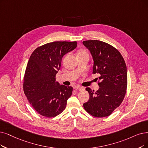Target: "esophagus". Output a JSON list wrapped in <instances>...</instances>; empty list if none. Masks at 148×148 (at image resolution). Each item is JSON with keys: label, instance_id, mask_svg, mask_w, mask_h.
Here are the masks:
<instances>
[{"label": "esophagus", "instance_id": "1", "mask_svg": "<svg viewBox=\"0 0 148 148\" xmlns=\"http://www.w3.org/2000/svg\"><path fill=\"white\" fill-rule=\"evenodd\" d=\"M75 88H76V90H78V91H82V90H84V87H80V86L76 87H75Z\"/></svg>", "mask_w": 148, "mask_h": 148}]
</instances>
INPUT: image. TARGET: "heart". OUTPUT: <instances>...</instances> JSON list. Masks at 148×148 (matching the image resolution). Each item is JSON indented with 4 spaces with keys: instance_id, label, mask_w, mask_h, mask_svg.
I'll return each mask as SVG.
<instances>
[{
    "instance_id": "heart-1",
    "label": "heart",
    "mask_w": 148,
    "mask_h": 148,
    "mask_svg": "<svg viewBox=\"0 0 148 148\" xmlns=\"http://www.w3.org/2000/svg\"><path fill=\"white\" fill-rule=\"evenodd\" d=\"M78 56H88L87 51L84 49H79L78 51Z\"/></svg>"
}]
</instances>
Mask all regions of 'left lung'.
Listing matches in <instances>:
<instances>
[{
  "mask_svg": "<svg viewBox=\"0 0 148 148\" xmlns=\"http://www.w3.org/2000/svg\"><path fill=\"white\" fill-rule=\"evenodd\" d=\"M82 43L93 57V73L99 75V90L86 88L90 97L83 104L84 108L97 118L109 116L119 107L126 95L127 76L125 60L116 48L103 41L88 40Z\"/></svg>",
  "mask_w": 148,
  "mask_h": 148,
  "instance_id": "1",
  "label": "left lung"
}]
</instances>
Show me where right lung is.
<instances>
[{"label":"right lung","instance_id":"add662e5","mask_svg":"<svg viewBox=\"0 0 148 148\" xmlns=\"http://www.w3.org/2000/svg\"><path fill=\"white\" fill-rule=\"evenodd\" d=\"M76 46V41H55L38 47L29 57L23 89L32 108L42 116L55 117L66 109L73 87L60 85L56 75L63 56Z\"/></svg>","mask_w":148,"mask_h":148}]
</instances>
